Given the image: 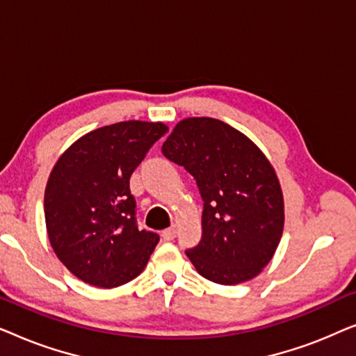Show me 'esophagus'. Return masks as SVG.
Segmentation results:
<instances>
[{
	"label": "esophagus",
	"mask_w": 356,
	"mask_h": 356,
	"mask_svg": "<svg viewBox=\"0 0 356 356\" xmlns=\"http://www.w3.org/2000/svg\"><path fill=\"white\" fill-rule=\"evenodd\" d=\"M175 236H177V230L175 228H167V230L162 232V238L165 241H172L175 240Z\"/></svg>",
	"instance_id": "obj_1"
}]
</instances>
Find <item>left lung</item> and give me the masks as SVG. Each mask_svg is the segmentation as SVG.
I'll use <instances>...</instances> for the list:
<instances>
[{"mask_svg": "<svg viewBox=\"0 0 356 356\" xmlns=\"http://www.w3.org/2000/svg\"><path fill=\"white\" fill-rule=\"evenodd\" d=\"M191 173L204 201L202 238L186 254L204 279L236 285L256 277L284 232L279 178L259 147L216 118H186L162 145Z\"/></svg>", "mask_w": 356, "mask_h": 356, "instance_id": "1", "label": "left lung"}]
</instances>
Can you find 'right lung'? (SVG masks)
Returning a JSON list of instances; mask_svg holds the SVG:
<instances>
[{"instance_id":"1","label":"right lung","mask_w":356,"mask_h":356,"mask_svg":"<svg viewBox=\"0 0 356 356\" xmlns=\"http://www.w3.org/2000/svg\"><path fill=\"white\" fill-rule=\"evenodd\" d=\"M163 123L121 121L90 131L58 159L45 189L51 248L71 274L100 289L136 279L160 236L139 230L129 178L165 136Z\"/></svg>"}]
</instances>
